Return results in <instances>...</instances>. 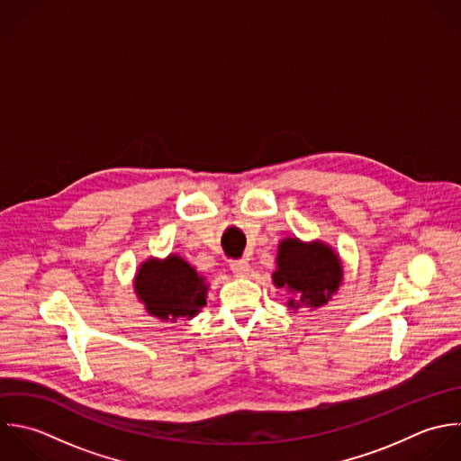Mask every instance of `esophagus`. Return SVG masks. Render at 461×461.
<instances>
[{
  "label": "esophagus",
  "mask_w": 461,
  "mask_h": 461,
  "mask_svg": "<svg viewBox=\"0 0 461 461\" xmlns=\"http://www.w3.org/2000/svg\"><path fill=\"white\" fill-rule=\"evenodd\" d=\"M230 267L233 271V275L239 278H246L251 273V266L248 260H235L230 264Z\"/></svg>",
  "instance_id": "obj_1"
}]
</instances>
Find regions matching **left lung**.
Masks as SVG:
<instances>
[{
    "mask_svg": "<svg viewBox=\"0 0 461 461\" xmlns=\"http://www.w3.org/2000/svg\"><path fill=\"white\" fill-rule=\"evenodd\" d=\"M276 289H285L291 296L287 307L320 309L327 305L343 284V262L336 249L323 242H303L298 237L282 239L273 271Z\"/></svg>",
    "mask_w": 461,
    "mask_h": 461,
    "instance_id": "1",
    "label": "left lung"
}]
</instances>
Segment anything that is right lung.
<instances>
[{"instance_id": "obj_1", "label": "right lung", "mask_w": 461, "mask_h": 461, "mask_svg": "<svg viewBox=\"0 0 461 461\" xmlns=\"http://www.w3.org/2000/svg\"><path fill=\"white\" fill-rule=\"evenodd\" d=\"M132 289L145 312L161 321H190L206 305L210 284L176 253L149 257L136 269Z\"/></svg>"}]
</instances>
